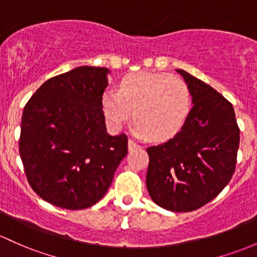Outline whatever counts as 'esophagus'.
<instances>
[{"label":"esophagus","instance_id":"obj_1","mask_svg":"<svg viewBox=\"0 0 257 257\" xmlns=\"http://www.w3.org/2000/svg\"><path fill=\"white\" fill-rule=\"evenodd\" d=\"M137 148H141V145H139L137 142H135L134 140H128V150H137Z\"/></svg>","mask_w":257,"mask_h":257}]
</instances>
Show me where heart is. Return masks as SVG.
<instances>
[{"mask_svg":"<svg viewBox=\"0 0 257 257\" xmlns=\"http://www.w3.org/2000/svg\"><path fill=\"white\" fill-rule=\"evenodd\" d=\"M137 131L153 141L168 140L183 127L191 110V94L186 82L168 73L139 72L126 76L120 90H106L103 111L112 128L134 116Z\"/></svg>","mask_w":257,"mask_h":257,"instance_id":"obj_1","label":"heart"}]
</instances>
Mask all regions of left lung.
Segmentation results:
<instances>
[{
  "mask_svg": "<svg viewBox=\"0 0 257 257\" xmlns=\"http://www.w3.org/2000/svg\"><path fill=\"white\" fill-rule=\"evenodd\" d=\"M192 95L180 131L147 148V184L152 200L173 212H190L220 194L235 172L240 130L230 101L184 70Z\"/></svg>",
  "mask_w": 257,
  "mask_h": 257,
  "instance_id": "obj_1",
  "label": "left lung"
}]
</instances>
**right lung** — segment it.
<instances>
[{
    "label": "right lung",
    "mask_w": 257,
    "mask_h": 257,
    "mask_svg": "<svg viewBox=\"0 0 257 257\" xmlns=\"http://www.w3.org/2000/svg\"><path fill=\"white\" fill-rule=\"evenodd\" d=\"M107 73L82 66L55 76L24 106L19 154L32 189L51 205H95L127 154V136L106 132L101 100Z\"/></svg>",
    "instance_id": "1"
}]
</instances>
